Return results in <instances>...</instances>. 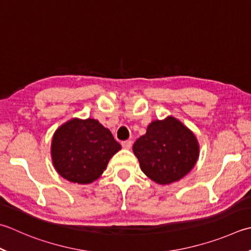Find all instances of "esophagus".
I'll return each mask as SVG.
<instances>
[{
    "label": "esophagus",
    "instance_id": "obj_1",
    "mask_svg": "<svg viewBox=\"0 0 251 251\" xmlns=\"http://www.w3.org/2000/svg\"><path fill=\"white\" fill-rule=\"evenodd\" d=\"M131 145H132V141L131 140H125V141H122V147L124 149H130L131 148Z\"/></svg>",
    "mask_w": 251,
    "mask_h": 251
}]
</instances>
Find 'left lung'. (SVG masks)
I'll list each match as a JSON object with an SVG mask.
<instances>
[{
    "mask_svg": "<svg viewBox=\"0 0 251 251\" xmlns=\"http://www.w3.org/2000/svg\"><path fill=\"white\" fill-rule=\"evenodd\" d=\"M132 151L141 171L155 183L166 185L184 177L194 168L199 146L183 123L169 116L152 122L146 135L136 140Z\"/></svg>",
    "mask_w": 251,
    "mask_h": 251,
    "instance_id": "1",
    "label": "left lung"
}]
</instances>
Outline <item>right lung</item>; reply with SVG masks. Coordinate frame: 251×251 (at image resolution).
<instances>
[{
    "label": "right lung",
    "instance_id": "1",
    "mask_svg": "<svg viewBox=\"0 0 251 251\" xmlns=\"http://www.w3.org/2000/svg\"><path fill=\"white\" fill-rule=\"evenodd\" d=\"M121 148L111 131L98 121L74 119L55 131L51 153L54 168L62 177L89 184L100 177Z\"/></svg>",
    "mask_w": 251,
    "mask_h": 251
}]
</instances>
